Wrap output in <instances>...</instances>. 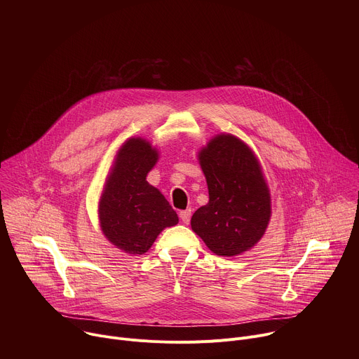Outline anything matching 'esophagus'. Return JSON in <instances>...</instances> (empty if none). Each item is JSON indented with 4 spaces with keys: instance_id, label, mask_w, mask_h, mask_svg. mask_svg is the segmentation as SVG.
<instances>
[{
    "instance_id": "obj_1",
    "label": "esophagus",
    "mask_w": 359,
    "mask_h": 359,
    "mask_svg": "<svg viewBox=\"0 0 359 359\" xmlns=\"http://www.w3.org/2000/svg\"><path fill=\"white\" fill-rule=\"evenodd\" d=\"M179 216H180V220L184 223V224H187L189 222H190V216H191V210L190 209H186V210H182L180 213H179Z\"/></svg>"
}]
</instances>
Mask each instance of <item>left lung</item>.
Here are the masks:
<instances>
[{
  "mask_svg": "<svg viewBox=\"0 0 359 359\" xmlns=\"http://www.w3.org/2000/svg\"><path fill=\"white\" fill-rule=\"evenodd\" d=\"M209 203L191 216V229L217 255L251 248L269 224L270 193L254 153L231 135L216 136L200 155Z\"/></svg>",
  "mask_w": 359,
  "mask_h": 359,
  "instance_id": "1",
  "label": "left lung"
}]
</instances>
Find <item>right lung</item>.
<instances>
[{
	"mask_svg": "<svg viewBox=\"0 0 359 359\" xmlns=\"http://www.w3.org/2000/svg\"><path fill=\"white\" fill-rule=\"evenodd\" d=\"M158 151L143 139H129L118 151L115 166L99 203L100 227L107 238L129 254L146 252L165 227L179 217L165 196L146 182Z\"/></svg>",
	"mask_w": 359,
	"mask_h": 359,
	"instance_id": "obj_1",
	"label": "right lung"
}]
</instances>
